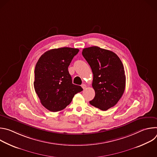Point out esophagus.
<instances>
[{"instance_id": "34e87169", "label": "esophagus", "mask_w": 157, "mask_h": 157, "mask_svg": "<svg viewBox=\"0 0 157 157\" xmlns=\"http://www.w3.org/2000/svg\"><path fill=\"white\" fill-rule=\"evenodd\" d=\"M82 89H85L86 88V84H82Z\"/></svg>"}]
</instances>
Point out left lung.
<instances>
[{
    "label": "left lung",
    "instance_id": "obj_1",
    "mask_svg": "<svg viewBox=\"0 0 157 157\" xmlns=\"http://www.w3.org/2000/svg\"><path fill=\"white\" fill-rule=\"evenodd\" d=\"M82 55L93 74L95 97L89 103L107 110L114 106L124 94L125 75L123 64L114 52L96 46L84 48Z\"/></svg>",
    "mask_w": 157,
    "mask_h": 157
}]
</instances>
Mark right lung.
I'll list each match as a JSON object with an SVG mask.
<instances>
[{
  "label": "right lung",
  "instance_id": "right-lung-1",
  "mask_svg": "<svg viewBox=\"0 0 157 157\" xmlns=\"http://www.w3.org/2000/svg\"><path fill=\"white\" fill-rule=\"evenodd\" d=\"M77 48L63 47L43 53L35 68L34 88L41 104L52 112L68 105L74 96L82 91L72 82L68 66L78 54Z\"/></svg>",
  "mask_w": 157,
  "mask_h": 157
}]
</instances>
